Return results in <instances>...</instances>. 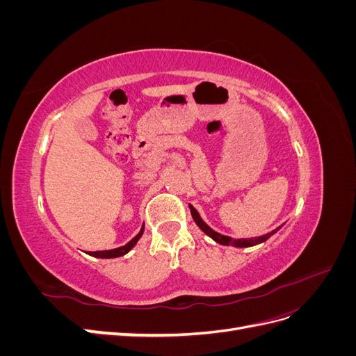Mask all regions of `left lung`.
Segmentation results:
<instances>
[{
  "label": "left lung",
  "mask_w": 356,
  "mask_h": 356,
  "mask_svg": "<svg viewBox=\"0 0 356 356\" xmlns=\"http://www.w3.org/2000/svg\"><path fill=\"white\" fill-rule=\"evenodd\" d=\"M188 208H190V212H191V217H193V220H195V222L199 225V229H200L204 234H208L212 241H215V242L220 243V245H233V246H236V248L255 246V245H258V243L266 242L268 238H270V236H273L279 229H281V227H279V229H276V230H273V232H270V233H267V234H264V236H258V238L232 239V238H229V236H224V234H221V233H218V232L212 230V229L209 227V225L202 220L199 212H197L195 208H193L191 204H188Z\"/></svg>",
  "instance_id": "8db88e82"
}]
</instances>
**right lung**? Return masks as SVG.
Segmentation results:
<instances>
[{"label": "right lung", "mask_w": 356, "mask_h": 356, "mask_svg": "<svg viewBox=\"0 0 356 356\" xmlns=\"http://www.w3.org/2000/svg\"><path fill=\"white\" fill-rule=\"evenodd\" d=\"M144 227L145 225L143 224V227H141V230H139V233L135 236V238L132 239V241H129L126 245H123V246H118V248H114V250H105V251H95V252H88L89 255H92V257H95V258H117V257H123V255H126L129 251L132 250V248L138 243V241L141 239V236H143V233H144Z\"/></svg>", "instance_id": "right-lung-1"}]
</instances>
